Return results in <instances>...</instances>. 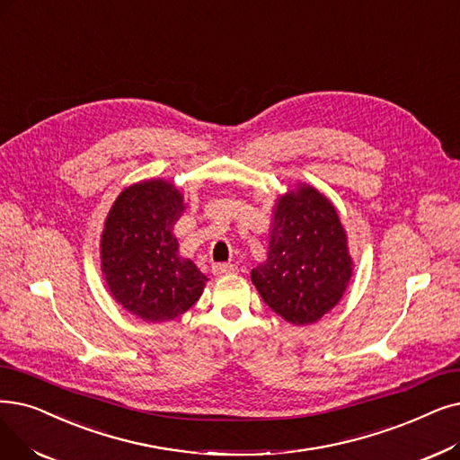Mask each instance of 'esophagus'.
I'll list each match as a JSON object with an SVG mask.
<instances>
[{"instance_id": "1", "label": "esophagus", "mask_w": 460, "mask_h": 460, "mask_svg": "<svg viewBox=\"0 0 460 460\" xmlns=\"http://www.w3.org/2000/svg\"><path fill=\"white\" fill-rule=\"evenodd\" d=\"M236 270H238V267L233 265V263H216V265H212V274H216V276L234 274Z\"/></svg>"}]
</instances>
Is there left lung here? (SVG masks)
<instances>
[{
  "label": "left lung",
  "mask_w": 460,
  "mask_h": 460,
  "mask_svg": "<svg viewBox=\"0 0 460 460\" xmlns=\"http://www.w3.org/2000/svg\"><path fill=\"white\" fill-rule=\"evenodd\" d=\"M351 276L348 234L329 197L310 184L279 195L269 259L252 270L269 308L293 325L315 323L341 303Z\"/></svg>",
  "instance_id": "1"
}]
</instances>
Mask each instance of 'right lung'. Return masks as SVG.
Segmentation results:
<instances>
[{
    "label": "right lung",
    "instance_id": "add662e5",
    "mask_svg": "<svg viewBox=\"0 0 460 460\" xmlns=\"http://www.w3.org/2000/svg\"><path fill=\"white\" fill-rule=\"evenodd\" d=\"M184 210L182 191L152 178L126 188L107 214L102 272L114 301L143 322H171L203 295L208 278L178 253L172 234Z\"/></svg>",
    "mask_w": 460,
    "mask_h": 460
}]
</instances>
